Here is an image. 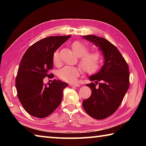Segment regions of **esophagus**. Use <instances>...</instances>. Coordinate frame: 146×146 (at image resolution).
<instances>
[{
  "instance_id": "1",
  "label": "esophagus",
  "mask_w": 146,
  "mask_h": 146,
  "mask_svg": "<svg viewBox=\"0 0 146 146\" xmlns=\"http://www.w3.org/2000/svg\"><path fill=\"white\" fill-rule=\"evenodd\" d=\"M70 85L71 86H75V87H78V86H80V84L78 83H70Z\"/></svg>"
}]
</instances>
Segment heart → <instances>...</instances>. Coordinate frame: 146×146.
<instances>
[{"label": "heart", "instance_id": "obj_1", "mask_svg": "<svg viewBox=\"0 0 146 146\" xmlns=\"http://www.w3.org/2000/svg\"><path fill=\"white\" fill-rule=\"evenodd\" d=\"M74 52L80 57V64L85 72L93 74L99 70L103 60V56L98 51L89 50V47L80 41H75L71 44ZM53 62L55 65H59L60 63L59 51L56 50L53 55ZM82 72L80 67L76 66H64L58 71V76L61 80L66 82L75 81Z\"/></svg>", "mask_w": 146, "mask_h": 146}]
</instances>
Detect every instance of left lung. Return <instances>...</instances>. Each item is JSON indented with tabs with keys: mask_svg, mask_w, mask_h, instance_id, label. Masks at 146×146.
<instances>
[{
	"mask_svg": "<svg viewBox=\"0 0 146 146\" xmlns=\"http://www.w3.org/2000/svg\"><path fill=\"white\" fill-rule=\"evenodd\" d=\"M83 37L99 47L105 60L99 72L90 77L95 82L86 84L91 90V95L83 100L82 106L90 117L104 119L117 110L129 88V66L117 47L110 41L96 35Z\"/></svg>",
	"mask_w": 146,
	"mask_h": 146,
	"instance_id": "left-lung-1",
	"label": "left lung"
}]
</instances>
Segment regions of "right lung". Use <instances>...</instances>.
Returning a JSON list of instances; mask_svg holds the SVG:
<instances>
[{
  "instance_id": "add662e5",
  "label": "right lung",
  "mask_w": 146,
  "mask_h": 146,
  "mask_svg": "<svg viewBox=\"0 0 146 146\" xmlns=\"http://www.w3.org/2000/svg\"><path fill=\"white\" fill-rule=\"evenodd\" d=\"M51 36L41 39L27 49L20 63L15 86L17 97L24 110L35 117H47L62 99L63 90L68 84L59 80L44 85V78H52L53 55L70 37Z\"/></svg>"
}]
</instances>
